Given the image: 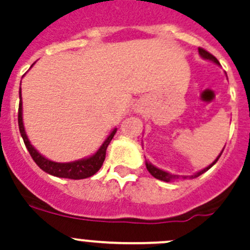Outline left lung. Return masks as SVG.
Wrapping results in <instances>:
<instances>
[{
  "instance_id": "8db88e82",
  "label": "left lung",
  "mask_w": 250,
  "mask_h": 250,
  "mask_svg": "<svg viewBox=\"0 0 250 250\" xmlns=\"http://www.w3.org/2000/svg\"><path fill=\"white\" fill-rule=\"evenodd\" d=\"M198 52H199V54H201L202 58L207 59V61H211L212 63H215V64H217V65H220L219 61H217V59L215 58V57L212 56L211 53H209L208 51H206V49H203V48H201V47H199ZM224 148H225V147H224ZM222 152H224V149L221 150V153H222ZM221 153H220V154L217 155L216 159H215L214 162H212L211 164L209 165V167H204L203 170H201V171L196 172V174H193V175H189V176H180V175H172V174H170V172L164 171V170H162V169H159V167H154V165L150 164V163L147 162V160H146V167H147V170L150 172V175H152V176H154L155 179L162 180V181H165V182L175 181V180H179V179H184V180H185V179H196V177L201 176L202 174H204V172H206V171H208L210 167H211L212 165H214L215 163H216L217 160H219V158H220V155H221Z\"/></svg>"
}]
</instances>
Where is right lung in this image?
I'll list each match as a JSON object with an SVG mask.
<instances>
[{"instance_id":"1","label":"right lung","mask_w":250,"mask_h":250,"mask_svg":"<svg viewBox=\"0 0 250 250\" xmlns=\"http://www.w3.org/2000/svg\"><path fill=\"white\" fill-rule=\"evenodd\" d=\"M34 65V64H33ZM31 65V66H33ZM18 124H19V131L23 137L25 147L28 148L29 153H30L31 158L34 162L39 165L40 169L43 170L44 172L49 175H53L57 177H63V179H71V180H81V179H87V177L95 175L101 167L103 165V162L105 159V150H107L108 145L110 143L112 138L114 137L115 132H117V127L109 133L104 142L102 143L97 152L95 154L90 155L83 159L75 160V162L70 163H57L52 162V160L47 159L43 155L36 150V148L29 141L28 136H26L25 128H24L23 123V102H21V87H19V110H18Z\"/></svg>"}]
</instances>
